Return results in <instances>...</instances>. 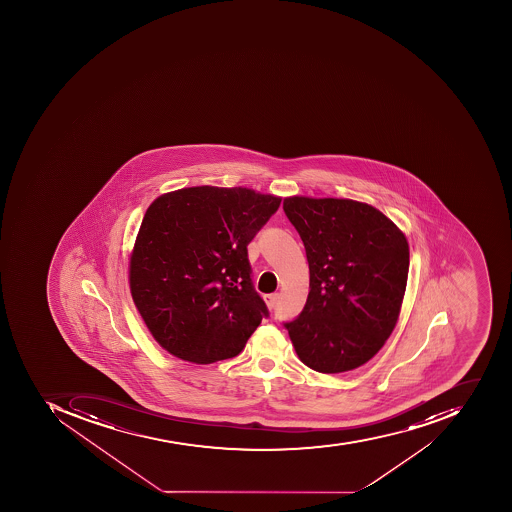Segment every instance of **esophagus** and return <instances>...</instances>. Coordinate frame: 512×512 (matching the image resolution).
I'll return each mask as SVG.
<instances>
[{
  "instance_id": "esophagus-1",
  "label": "esophagus",
  "mask_w": 512,
  "mask_h": 512,
  "mask_svg": "<svg viewBox=\"0 0 512 512\" xmlns=\"http://www.w3.org/2000/svg\"><path fill=\"white\" fill-rule=\"evenodd\" d=\"M277 299H279V293L266 294L265 301L268 304L269 309H274L277 304Z\"/></svg>"
}]
</instances>
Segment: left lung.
<instances>
[{
    "mask_svg": "<svg viewBox=\"0 0 512 512\" xmlns=\"http://www.w3.org/2000/svg\"><path fill=\"white\" fill-rule=\"evenodd\" d=\"M283 211L301 236L310 269L304 309L283 326L307 367L354 370L395 329L409 272L406 236L356 200L287 197Z\"/></svg>",
    "mask_w": 512,
    "mask_h": 512,
    "instance_id": "left-lung-1",
    "label": "left lung"
}]
</instances>
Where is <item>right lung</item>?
<instances>
[{
  "label": "right lung",
  "instance_id": "add662e5",
  "mask_svg": "<svg viewBox=\"0 0 512 512\" xmlns=\"http://www.w3.org/2000/svg\"><path fill=\"white\" fill-rule=\"evenodd\" d=\"M280 202L247 188L196 186L147 208L131 254V296L172 356L194 363L232 359L268 318L247 244Z\"/></svg>",
  "mask_w": 512,
  "mask_h": 512
}]
</instances>
